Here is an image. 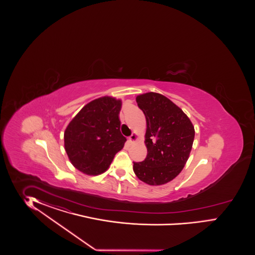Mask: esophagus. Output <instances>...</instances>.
<instances>
[{"label": "esophagus", "instance_id": "34e87169", "mask_svg": "<svg viewBox=\"0 0 255 255\" xmlns=\"http://www.w3.org/2000/svg\"><path fill=\"white\" fill-rule=\"evenodd\" d=\"M136 139H137V135H136L135 133H132L131 135L129 136L128 140H129V142H130V143H133V142H134Z\"/></svg>", "mask_w": 255, "mask_h": 255}]
</instances>
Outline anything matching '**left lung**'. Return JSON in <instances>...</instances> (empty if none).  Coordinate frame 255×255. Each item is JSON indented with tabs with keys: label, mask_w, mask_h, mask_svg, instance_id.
Segmentation results:
<instances>
[{
	"label": "left lung",
	"mask_w": 255,
	"mask_h": 255,
	"mask_svg": "<svg viewBox=\"0 0 255 255\" xmlns=\"http://www.w3.org/2000/svg\"><path fill=\"white\" fill-rule=\"evenodd\" d=\"M147 121L145 143L147 154L133 162L136 177L148 185H162L183 169L193 147L194 127L185 113L160 93L136 97Z\"/></svg>",
	"instance_id": "8db88e82"
}]
</instances>
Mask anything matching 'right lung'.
Returning <instances> with one entry per match:
<instances>
[{"mask_svg":"<svg viewBox=\"0 0 255 255\" xmlns=\"http://www.w3.org/2000/svg\"><path fill=\"white\" fill-rule=\"evenodd\" d=\"M122 101L105 96L90 102L68 124L64 147L70 162L82 173L97 176L108 170L126 142L119 114Z\"/></svg>","mask_w":255,"mask_h":255,"instance_id":"add662e5","label":"right lung"}]
</instances>
